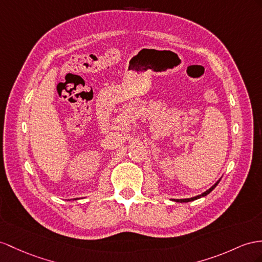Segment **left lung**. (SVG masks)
Listing matches in <instances>:
<instances>
[{
  "mask_svg": "<svg viewBox=\"0 0 262 262\" xmlns=\"http://www.w3.org/2000/svg\"><path fill=\"white\" fill-rule=\"evenodd\" d=\"M219 182H220V179L218 180V182L214 184L211 188H209L208 189L207 191H205L204 193H201V195H199V196H196V197H192V198H187V199H173L175 201H177V203H188V201H192V200H196V199H199V198H201V197H205V196H207L208 193H209L210 191H212L213 189H214V187H216L218 184H219Z\"/></svg>",
  "mask_w": 262,
  "mask_h": 262,
  "instance_id": "obj_1",
  "label": "left lung"
}]
</instances>
